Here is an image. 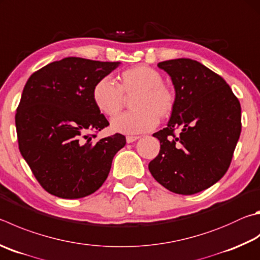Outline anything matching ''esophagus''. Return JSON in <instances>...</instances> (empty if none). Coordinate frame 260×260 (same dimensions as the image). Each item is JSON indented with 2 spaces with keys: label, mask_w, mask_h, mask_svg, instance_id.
I'll use <instances>...</instances> for the list:
<instances>
[{
  "label": "esophagus",
  "mask_w": 260,
  "mask_h": 260,
  "mask_svg": "<svg viewBox=\"0 0 260 260\" xmlns=\"http://www.w3.org/2000/svg\"><path fill=\"white\" fill-rule=\"evenodd\" d=\"M140 136H126V142L127 143H133L134 141L139 140Z\"/></svg>",
  "instance_id": "1"
}]
</instances>
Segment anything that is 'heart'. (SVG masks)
<instances>
[{
	"label": "heart",
	"mask_w": 260,
	"mask_h": 260,
	"mask_svg": "<svg viewBox=\"0 0 260 260\" xmlns=\"http://www.w3.org/2000/svg\"><path fill=\"white\" fill-rule=\"evenodd\" d=\"M132 98L134 110L111 120V129L124 134H139L154 128L159 118H167L175 108V95L157 70L148 66H135L120 74L118 86L109 78L94 84L92 99L102 114L115 116L121 110L125 98Z\"/></svg>",
	"instance_id": "heart-1"
}]
</instances>
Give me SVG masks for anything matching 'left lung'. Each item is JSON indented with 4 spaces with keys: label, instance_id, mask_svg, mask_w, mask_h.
Here are the masks:
<instances>
[{
    "label": "left lung",
    "instance_id": "left-lung-1",
    "mask_svg": "<svg viewBox=\"0 0 260 260\" xmlns=\"http://www.w3.org/2000/svg\"><path fill=\"white\" fill-rule=\"evenodd\" d=\"M158 67L171 76L175 108L167 126L153 134L160 151L149 171L167 190L194 194L228 172L241 133V106L228 83L196 60H167Z\"/></svg>",
    "mask_w": 260,
    "mask_h": 260
}]
</instances>
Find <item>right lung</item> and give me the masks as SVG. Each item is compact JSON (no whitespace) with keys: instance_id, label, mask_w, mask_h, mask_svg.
<instances>
[{"instance_id":"obj_1","label":"right lung","mask_w":260,"mask_h":260,"mask_svg":"<svg viewBox=\"0 0 260 260\" xmlns=\"http://www.w3.org/2000/svg\"><path fill=\"white\" fill-rule=\"evenodd\" d=\"M120 63L68 56L28 78L16 114L19 150L51 194L62 199L92 194L125 146L121 134L95 143L88 135L109 125L93 102L94 84Z\"/></svg>"}]
</instances>
